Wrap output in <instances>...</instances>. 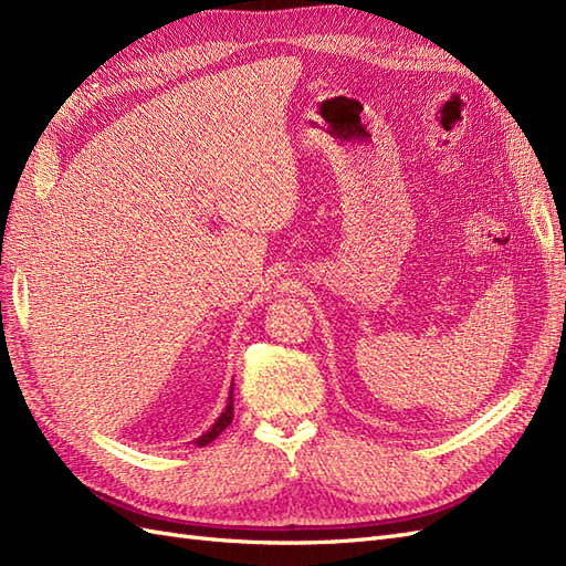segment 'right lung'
<instances>
[{
  "mask_svg": "<svg viewBox=\"0 0 566 566\" xmlns=\"http://www.w3.org/2000/svg\"><path fill=\"white\" fill-rule=\"evenodd\" d=\"M231 420H233V385H231V391H229V401H227V406H224V410H221V416L214 420V424L210 427L208 432H205L202 437H198L196 439V443L198 447H208V443H212L221 432L227 430V427L231 424Z\"/></svg>",
  "mask_w": 566,
  "mask_h": 566,
  "instance_id": "obj_1",
  "label": "right lung"
}]
</instances>
